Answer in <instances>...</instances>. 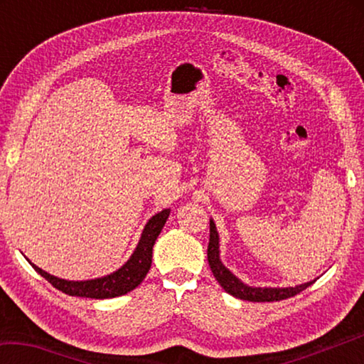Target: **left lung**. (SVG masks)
Masks as SVG:
<instances>
[{
	"instance_id": "8db88e82",
	"label": "left lung",
	"mask_w": 364,
	"mask_h": 364,
	"mask_svg": "<svg viewBox=\"0 0 364 364\" xmlns=\"http://www.w3.org/2000/svg\"><path fill=\"white\" fill-rule=\"evenodd\" d=\"M207 258L215 279L220 282V286L225 289V292L231 294L232 297L249 300V301H279L305 291L308 286H311L315 281L305 282V284L295 287H250L244 284L241 279H237L230 269H228L220 260V236L215 226L213 220H210V241H208Z\"/></svg>"
}]
</instances>
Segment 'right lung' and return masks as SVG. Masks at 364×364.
<instances>
[{"label": "right lung", "mask_w": 364, "mask_h": 364, "mask_svg": "<svg viewBox=\"0 0 364 364\" xmlns=\"http://www.w3.org/2000/svg\"><path fill=\"white\" fill-rule=\"evenodd\" d=\"M170 215V208H165V210L159 212L154 215V217L147 221L143 234H141V239L136 245V249L122 268H119L114 273L107 276H102V278L96 279H88V281H67L56 278V276L46 273L41 268L36 267L32 262L35 271L41 274L48 282L63 291L67 295H72V297H86V299H112V297H120V295H125L134 287H138L143 279L146 278L147 271L151 268L152 263V247L156 244V239L162 231Z\"/></svg>", "instance_id": "add662e5"}]
</instances>
